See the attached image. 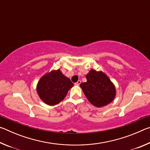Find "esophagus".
I'll list each match as a JSON object with an SVG mask.
<instances>
[{"label":"esophagus","instance_id":"esophagus-1","mask_svg":"<svg viewBox=\"0 0 150 150\" xmlns=\"http://www.w3.org/2000/svg\"><path fill=\"white\" fill-rule=\"evenodd\" d=\"M81 80H79L77 83H75V85H77V86H79V85L81 84Z\"/></svg>","mask_w":150,"mask_h":150}]
</instances>
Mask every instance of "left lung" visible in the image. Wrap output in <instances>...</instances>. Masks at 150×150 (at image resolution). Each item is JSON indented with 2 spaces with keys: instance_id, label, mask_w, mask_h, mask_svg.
<instances>
[{
  "instance_id": "left-lung-1",
  "label": "left lung",
  "mask_w": 150,
  "mask_h": 150,
  "mask_svg": "<svg viewBox=\"0 0 150 150\" xmlns=\"http://www.w3.org/2000/svg\"><path fill=\"white\" fill-rule=\"evenodd\" d=\"M87 82L81 83L80 87L88 100L96 107H102L115 99V85L105 73L91 69L86 75Z\"/></svg>"
}]
</instances>
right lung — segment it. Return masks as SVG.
Wrapping results in <instances>:
<instances>
[{
  "label": "right lung",
  "mask_w": 150,
  "mask_h": 150,
  "mask_svg": "<svg viewBox=\"0 0 150 150\" xmlns=\"http://www.w3.org/2000/svg\"><path fill=\"white\" fill-rule=\"evenodd\" d=\"M73 83L65 77L61 70H52L40 78L36 91L40 99L50 106H54L62 101Z\"/></svg>",
  "instance_id": "right-lung-1"
}]
</instances>
